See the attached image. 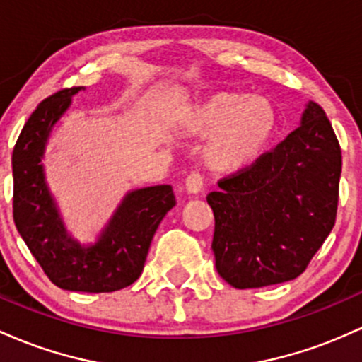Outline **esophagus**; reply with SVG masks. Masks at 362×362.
Returning a JSON list of instances; mask_svg holds the SVG:
<instances>
[{"label": "esophagus", "mask_w": 362, "mask_h": 362, "mask_svg": "<svg viewBox=\"0 0 362 362\" xmlns=\"http://www.w3.org/2000/svg\"><path fill=\"white\" fill-rule=\"evenodd\" d=\"M202 188H203V182H202L200 174L192 173L188 177H186V181H185L186 193H188V194H198L202 192Z\"/></svg>", "instance_id": "obj_1"}]
</instances>
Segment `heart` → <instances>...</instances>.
I'll return each instance as SVG.
<instances>
[{"mask_svg":"<svg viewBox=\"0 0 362 362\" xmlns=\"http://www.w3.org/2000/svg\"><path fill=\"white\" fill-rule=\"evenodd\" d=\"M176 132L200 140L202 160L212 173L239 174L263 156L277 132V109L262 95L218 90L189 104Z\"/></svg>","mask_w":362,"mask_h":362,"instance_id":"1","label":"heart"}]
</instances>
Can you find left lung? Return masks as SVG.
Instances as JSON below:
<instances>
[{
	"label": "left lung",
	"mask_w": 362,
	"mask_h": 362,
	"mask_svg": "<svg viewBox=\"0 0 362 362\" xmlns=\"http://www.w3.org/2000/svg\"><path fill=\"white\" fill-rule=\"evenodd\" d=\"M340 173L334 128L310 100L286 140L206 197L218 275L235 289L299 277L334 229Z\"/></svg>",
	"instance_id": "1"
}]
</instances>
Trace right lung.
I'll return each instance as SVG.
<instances>
[{"mask_svg":"<svg viewBox=\"0 0 362 362\" xmlns=\"http://www.w3.org/2000/svg\"><path fill=\"white\" fill-rule=\"evenodd\" d=\"M83 87L64 88L32 112L11 156L13 221L44 274L59 289L115 292L132 286L144 272L153 234L176 205L169 185L124 194L95 243L82 245L68 233L44 173V153L52 128Z\"/></svg>","mask_w":362,"mask_h":362,"instance_id":"obj_1","label":"right lung"}]
</instances>
